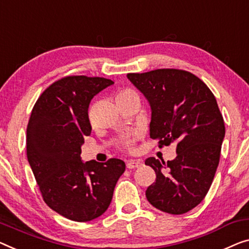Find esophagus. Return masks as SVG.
Listing matches in <instances>:
<instances>
[{"mask_svg":"<svg viewBox=\"0 0 249 249\" xmlns=\"http://www.w3.org/2000/svg\"><path fill=\"white\" fill-rule=\"evenodd\" d=\"M142 165V161L140 160H128L126 162V168L127 169H136Z\"/></svg>","mask_w":249,"mask_h":249,"instance_id":"1","label":"esophagus"}]
</instances>
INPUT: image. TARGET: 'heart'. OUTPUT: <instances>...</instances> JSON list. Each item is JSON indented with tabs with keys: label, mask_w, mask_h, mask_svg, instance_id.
Here are the masks:
<instances>
[{
	"label": "heart",
	"mask_w": 249,
	"mask_h": 249,
	"mask_svg": "<svg viewBox=\"0 0 249 249\" xmlns=\"http://www.w3.org/2000/svg\"><path fill=\"white\" fill-rule=\"evenodd\" d=\"M122 101L140 102V97L139 95L136 94V91L133 90V89L126 88V89H122V90L118 91V94L116 95V103L122 102ZM133 142H134V137H125V139L122 140V145L129 148L133 145Z\"/></svg>",
	"instance_id": "1"
}]
</instances>
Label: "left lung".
<instances>
[{"label": "left lung", "instance_id": "obj_1", "mask_svg": "<svg viewBox=\"0 0 249 249\" xmlns=\"http://www.w3.org/2000/svg\"><path fill=\"white\" fill-rule=\"evenodd\" d=\"M127 78L150 104V136L160 147L177 145L172 161L145 160L157 174L146 199L164 213H188L206 196L219 164L225 124L216 98L201 79L184 70L157 69Z\"/></svg>", "mask_w": 249, "mask_h": 249}]
</instances>
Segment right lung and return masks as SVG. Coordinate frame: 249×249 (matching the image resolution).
I'll return each instance as SVG.
<instances>
[{"instance_id":"1","label":"right lung","mask_w":249,"mask_h":249,"mask_svg":"<svg viewBox=\"0 0 249 249\" xmlns=\"http://www.w3.org/2000/svg\"><path fill=\"white\" fill-rule=\"evenodd\" d=\"M114 81L69 76L50 85L33 107L27 128L28 161L44 202L73 221H90L105 213L125 171L120 159L84 162V136L91 132L88 107Z\"/></svg>"}]
</instances>
